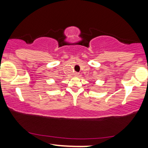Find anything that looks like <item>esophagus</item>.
<instances>
[{
  "label": "esophagus",
  "instance_id": "34e87169",
  "mask_svg": "<svg viewBox=\"0 0 148 148\" xmlns=\"http://www.w3.org/2000/svg\"><path fill=\"white\" fill-rule=\"evenodd\" d=\"M79 73H77V72L74 73V76H79Z\"/></svg>",
  "mask_w": 148,
  "mask_h": 148
}]
</instances>
